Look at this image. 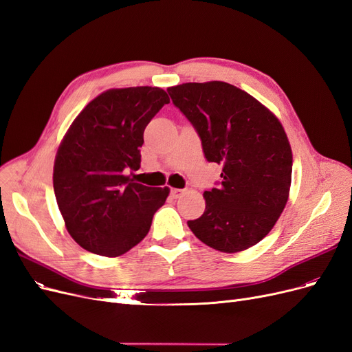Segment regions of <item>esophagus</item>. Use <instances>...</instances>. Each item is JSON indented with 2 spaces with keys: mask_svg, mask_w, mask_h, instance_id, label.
<instances>
[{
  "mask_svg": "<svg viewBox=\"0 0 352 352\" xmlns=\"http://www.w3.org/2000/svg\"><path fill=\"white\" fill-rule=\"evenodd\" d=\"M181 195H184V190H179V188H173L171 190V196L174 199H178Z\"/></svg>",
  "mask_w": 352,
  "mask_h": 352,
  "instance_id": "1",
  "label": "esophagus"
}]
</instances>
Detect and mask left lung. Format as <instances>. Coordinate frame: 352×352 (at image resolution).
I'll return each instance as SVG.
<instances>
[{
  "label": "left lung",
  "instance_id": "1",
  "mask_svg": "<svg viewBox=\"0 0 352 352\" xmlns=\"http://www.w3.org/2000/svg\"><path fill=\"white\" fill-rule=\"evenodd\" d=\"M201 140L205 157L223 166L206 209L188 221L200 241L223 253L257 244L287 205L292 152L279 120L252 95L225 82L168 87Z\"/></svg>",
  "mask_w": 352,
  "mask_h": 352
}]
</instances>
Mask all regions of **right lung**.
I'll return each mask as SVG.
<instances>
[{"label": "right lung", "mask_w": 352, "mask_h": 352, "mask_svg": "<svg viewBox=\"0 0 352 352\" xmlns=\"http://www.w3.org/2000/svg\"><path fill=\"white\" fill-rule=\"evenodd\" d=\"M169 104L165 90L139 86L100 94L73 121L55 156L54 192L65 228L85 250L117 257L139 244L169 188L146 187L143 131Z\"/></svg>", "instance_id": "1"}]
</instances>
